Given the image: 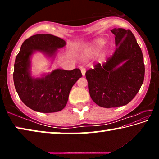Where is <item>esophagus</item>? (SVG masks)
<instances>
[{
    "mask_svg": "<svg viewBox=\"0 0 159 159\" xmlns=\"http://www.w3.org/2000/svg\"><path fill=\"white\" fill-rule=\"evenodd\" d=\"M81 73H82L83 76H84L85 75V69H81Z\"/></svg>",
    "mask_w": 159,
    "mask_h": 159,
    "instance_id": "obj_1",
    "label": "esophagus"
}]
</instances>
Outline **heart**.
Listing matches in <instances>:
<instances>
[{
	"label": "heart",
	"mask_w": 159,
	"mask_h": 159,
	"mask_svg": "<svg viewBox=\"0 0 159 159\" xmlns=\"http://www.w3.org/2000/svg\"><path fill=\"white\" fill-rule=\"evenodd\" d=\"M105 43H106L105 39H102V38H99V39L95 40L92 45V46L88 49V50H87L86 54H87V55H94V54H95L97 52H98V51L100 49V48Z\"/></svg>",
	"instance_id": "obj_1"
}]
</instances>
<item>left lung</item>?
<instances>
[{"mask_svg":"<svg viewBox=\"0 0 159 159\" xmlns=\"http://www.w3.org/2000/svg\"><path fill=\"white\" fill-rule=\"evenodd\" d=\"M116 49L102 65L88 70L85 76L90 98L98 105L112 108L126 105L144 81V64L140 47L130 30L113 29Z\"/></svg>","mask_w":159,"mask_h":159,"instance_id":"obj_1","label":"left lung"}]
</instances>
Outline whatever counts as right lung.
<instances>
[{
    "label": "right lung",
    "instance_id": "1",
    "mask_svg": "<svg viewBox=\"0 0 159 159\" xmlns=\"http://www.w3.org/2000/svg\"><path fill=\"white\" fill-rule=\"evenodd\" d=\"M65 45L64 40L51 34L34 35L21 45L15 59L13 80L21 100L34 111L53 113L62 110L71 88L82 76L79 69H55L41 78L31 76V58L34 53L40 52L53 59L57 49Z\"/></svg>",
    "mask_w": 159,
    "mask_h": 159
}]
</instances>
